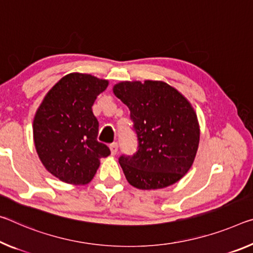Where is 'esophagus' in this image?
Returning a JSON list of instances; mask_svg holds the SVG:
<instances>
[{
    "mask_svg": "<svg viewBox=\"0 0 253 253\" xmlns=\"http://www.w3.org/2000/svg\"><path fill=\"white\" fill-rule=\"evenodd\" d=\"M110 151H111V154L112 155H116L117 154V152H118V143H112V144H110Z\"/></svg>",
    "mask_w": 253,
    "mask_h": 253,
    "instance_id": "1",
    "label": "esophagus"
}]
</instances>
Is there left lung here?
<instances>
[{
    "label": "left lung",
    "mask_w": 253,
    "mask_h": 253,
    "mask_svg": "<svg viewBox=\"0 0 253 253\" xmlns=\"http://www.w3.org/2000/svg\"><path fill=\"white\" fill-rule=\"evenodd\" d=\"M116 97L130 111L137 136L134 155L119 164L137 189H161L179 181L194 163L199 144L197 116L178 90L162 81L120 82Z\"/></svg>",
    "instance_id": "left-lung-1"
}]
</instances>
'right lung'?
I'll return each mask as SVG.
<instances>
[{
	"mask_svg": "<svg viewBox=\"0 0 253 253\" xmlns=\"http://www.w3.org/2000/svg\"><path fill=\"white\" fill-rule=\"evenodd\" d=\"M108 86L107 80L71 73L51 87L34 119V141L40 161L61 181L86 184L100 159L110 154L98 142L99 123L92 106Z\"/></svg>",
	"mask_w": 253,
	"mask_h": 253,
	"instance_id": "right-lung-1",
	"label": "right lung"
}]
</instances>
